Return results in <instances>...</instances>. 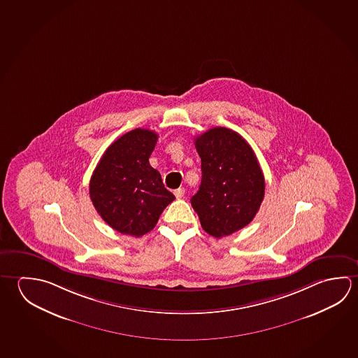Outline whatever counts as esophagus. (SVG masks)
Returning a JSON list of instances; mask_svg holds the SVG:
<instances>
[{
    "label": "esophagus",
    "mask_w": 358,
    "mask_h": 358,
    "mask_svg": "<svg viewBox=\"0 0 358 358\" xmlns=\"http://www.w3.org/2000/svg\"><path fill=\"white\" fill-rule=\"evenodd\" d=\"M175 196H176V199H182L185 196V188L180 187L175 189Z\"/></svg>",
    "instance_id": "34e87169"
}]
</instances>
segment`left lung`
<instances>
[{
  "label": "left lung",
  "mask_w": 358,
  "mask_h": 358,
  "mask_svg": "<svg viewBox=\"0 0 358 358\" xmlns=\"http://www.w3.org/2000/svg\"><path fill=\"white\" fill-rule=\"evenodd\" d=\"M202 180L191 205L213 238L231 235L255 217L263 202V171L238 133L215 127L194 138Z\"/></svg>",
  "instance_id": "left-lung-1"
}]
</instances>
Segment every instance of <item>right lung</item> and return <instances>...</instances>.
Returning a JSON list of instances; mask_svg holds the SVG:
<instances>
[{
    "mask_svg": "<svg viewBox=\"0 0 358 358\" xmlns=\"http://www.w3.org/2000/svg\"><path fill=\"white\" fill-rule=\"evenodd\" d=\"M157 139V133L143 128L123 134L108 147L90 178L95 210L120 234L138 238L151 231L175 200L148 161Z\"/></svg>",
    "mask_w": 358,
    "mask_h": 358,
    "instance_id": "add662e5",
    "label": "right lung"
}]
</instances>
